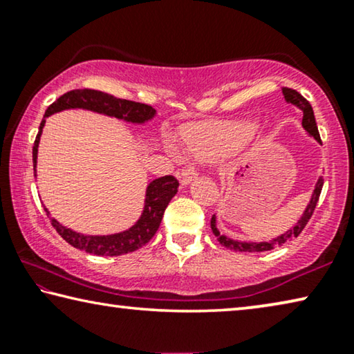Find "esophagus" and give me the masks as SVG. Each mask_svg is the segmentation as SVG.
I'll return each mask as SVG.
<instances>
[{"label": "esophagus", "mask_w": 354, "mask_h": 354, "mask_svg": "<svg viewBox=\"0 0 354 354\" xmlns=\"http://www.w3.org/2000/svg\"><path fill=\"white\" fill-rule=\"evenodd\" d=\"M197 175H198V170L194 165H191V167L181 168V170L178 171V179L181 181L183 186H186V184L191 183L194 178H197Z\"/></svg>", "instance_id": "obj_1"}]
</instances>
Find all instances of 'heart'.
Instances as JSON below:
<instances>
[{"mask_svg": "<svg viewBox=\"0 0 354 354\" xmlns=\"http://www.w3.org/2000/svg\"><path fill=\"white\" fill-rule=\"evenodd\" d=\"M252 129L251 127H236L234 130H227L223 131V133H218L214 136H207L203 133H200L197 130L187 131L184 135L186 138L187 146L195 152V154H205V152L213 151V149H219V147H225L230 146L234 143H240V141L246 140L248 136L251 135Z\"/></svg>", "mask_w": 354, "mask_h": 354, "instance_id": "b5f03b06", "label": "heart"}]
</instances>
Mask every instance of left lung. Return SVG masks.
I'll list each match as a JSON object with an SVG mask.
<instances>
[{
	"instance_id": "8db88e82",
	"label": "left lung",
	"mask_w": 354,
	"mask_h": 354,
	"mask_svg": "<svg viewBox=\"0 0 354 354\" xmlns=\"http://www.w3.org/2000/svg\"><path fill=\"white\" fill-rule=\"evenodd\" d=\"M281 91H283L284 98H286V102L295 104V106H297L304 113V119H302L304 129L307 130L308 133L312 135L316 141H318V143H321V136H319L318 127H316L313 108H312V104L308 103V100H305L302 95H300L297 91H294V88L281 87ZM323 184H324L323 178H319L318 183H316V187H315V192L312 195V200H310L308 207H307V209H305V213H304L302 218H300L299 223L295 224L291 230L286 232V234L277 236L275 240L262 241V243H241V241H234V240H230V239H225V236L221 235L219 230L216 229V218H214V216H213V218H211V229H213L214 235L218 236V241H219L221 245L225 246V248H230V250H234V251L262 252V251H270V250H273V248H277V246H283L284 243H286V241L292 240V239H297L300 232L305 229V225H307L310 218H312L313 211L316 208V203H318L319 195H321V189H323Z\"/></svg>"
}]
</instances>
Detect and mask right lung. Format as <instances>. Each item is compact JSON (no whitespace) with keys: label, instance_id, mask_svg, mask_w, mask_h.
Masks as SVG:
<instances>
[{"label":"right lung","instance_id":"add662e5","mask_svg":"<svg viewBox=\"0 0 354 354\" xmlns=\"http://www.w3.org/2000/svg\"><path fill=\"white\" fill-rule=\"evenodd\" d=\"M70 108H84L97 111V113L111 115V118L129 120V122H145V120H149L152 115L156 114V109L149 106V104L118 98L114 97V95L95 91V88H75V91L63 93L59 100H55V102L47 108L44 119H42V122L39 125V131L38 135H36L33 146V167H36L39 136L42 127H44L46 118H49V115L54 113H59L62 109ZM178 187V179L171 175L154 179V181L147 186L146 205L140 221L133 225V227L125 232H120V234L88 236L76 234V232L63 227V225L57 223L55 219H50V223L54 225V229L59 232V235H62V239L68 241L71 246L77 248V250L91 252V254L95 256L127 254V252L136 251L138 248L145 246L147 241L156 235V232L160 225V221L163 218V213H165V208L168 207V203H170V200L175 197Z\"/></svg>","mask_w":354,"mask_h":354}]
</instances>
